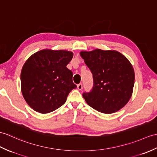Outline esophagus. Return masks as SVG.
I'll return each mask as SVG.
<instances>
[{
  "mask_svg": "<svg viewBox=\"0 0 157 157\" xmlns=\"http://www.w3.org/2000/svg\"><path fill=\"white\" fill-rule=\"evenodd\" d=\"M82 87H83V86H82V83H79V84H78V89L79 90H81L82 89Z\"/></svg>",
  "mask_w": 157,
  "mask_h": 157,
  "instance_id": "obj_1",
  "label": "esophagus"
}]
</instances>
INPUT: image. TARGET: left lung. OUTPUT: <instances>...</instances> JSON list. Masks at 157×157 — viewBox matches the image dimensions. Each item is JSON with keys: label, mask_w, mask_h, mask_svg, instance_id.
Returning <instances> with one entry per match:
<instances>
[{"label": "left lung", "mask_w": 157, "mask_h": 157, "mask_svg": "<svg viewBox=\"0 0 157 157\" xmlns=\"http://www.w3.org/2000/svg\"><path fill=\"white\" fill-rule=\"evenodd\" d=\"M80 56L93 75L92 90L83 93L87 104L104 114L124 106L132 96L135 79L128 59L116 51L101 49L82 52Z\"/></svg>", "instance_id": "obj_1"}]
</instances>
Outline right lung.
<instances>
[{"instance_id": "add662e5", "label": "right lung", "mask_w": 157, "mask_h": 157, "mask_svg": "<svg viewBox=\"0 0 157 157\" xmlns=\"http://www.w3.org/2000/svg\"><path fill=\"white\" fill-rule=\"evenodd\" d=\"M73 53L65 50L43 49L25 62L21 74V92L29 106L46 114L56 110L77 87L73 73L66 67Z\"/></svg>"}]
</instances>
